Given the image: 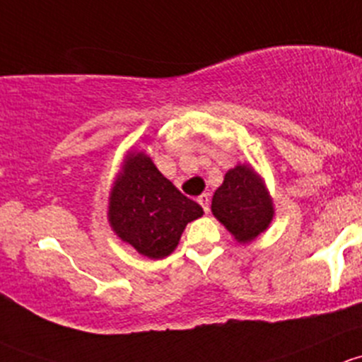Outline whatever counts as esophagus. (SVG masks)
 Returning a JSON list of instances; mask_svg holds the SVG:
<instances>
[{
    "label": "esophagus",
    "mask_w": 362,
    "mask_h": 362,
    "mask_svg": "<svg viewBox=\"0 0 362 362\" xmlns=\"http://www.w3.org/2000/svg\"><path fill=\"white\" fill-rule=\"evenodd\" d=\"M197 200H199L200 206L204 207V211H206V212L211 211V200H209V195H206V193H204V195H200Z\"/></svg>",
    "instance_id": "esophagus-1"
}]
</instances>
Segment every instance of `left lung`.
Wrapping results in <instances>:
<instances>
[{"label":"left lung","mask_w":362,"mask_h":362,"mask_svg":"<svg viewBox=\"0 0 362 362\" xmlns=\"http://www.w3.org/2000/svg\"><path fill=\"white\" fill-rule=\"evenodd\" d=\"M212 214L238 242H249L267 230L274 206L262 180L249 165L228 170L212 197Z\"/></svg>","instance_id":"1"}]
</instances>
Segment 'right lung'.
<instances>
[{"label":"right lung","mask_w":362,"mask_h":362,"mask_svg":"<svg viewBox=\"0 0 362 362\" xmlns=\"http://www.w3.org/2000/svg\"><path fill=\"white\" fill-rule=\"evenodd\" d=\"M204 214L153 165L150 156L130 153L110 199V223L122 240L148 258L176 249L182 230Z\"/></svg>","instance_id":"obj_1"}]
</instances>
